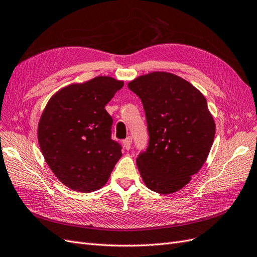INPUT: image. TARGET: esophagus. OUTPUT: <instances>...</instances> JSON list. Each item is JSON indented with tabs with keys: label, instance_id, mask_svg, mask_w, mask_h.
Returning <instances> with one entry per match:
<instances>
[{
	"label": "esophagus",
	"instance_id": "obj_1",
	"mask_svg": "<svg viewBox=\"0 0 257 257\" xmlns=\"http://www.w3.org/2000/svg\"><path fill=\"white\" fill-rule=\"evenodd\" d=\"M122 144H123V148L126 150H130L131 149V144H133V139H131L130 137H128L127 139H124L122 141Z\"/></svg>",
	"mask_w": 257,
	"mask_h": 257
}]
</instances>
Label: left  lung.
Masks as SVG:
<instances>
[{"label":"left lung","instance_id":"8db88e82","mask_svg":"<svg viewBox=\"0 0 257 257\" xmlns=\"http://www.w3.org/2000/svg\"><path fill=\"white\" fill-rule=\"evenodd\" d=\"M128 88L141 98L150 141L137 157L143 182L154 192L179 191L202 168L215 137L206 98L193 84L166 71L134 79Z\"/></svg>","mask_w":257,"mask_h":257}]
</instances>
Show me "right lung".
<instances>
[{
  "mask_svg": "<svg viewBox=\"0 0 257 257\" xmlns=\"http://www.w3.org/2000/svg\"><path fill=\"white\" fill-rule=\"evenodd\" d=\"M123 81L97 76L70 83L51 96L38 123V141L63 185L93 192L107 182L121 148L110 139L113 119L105 109Z\"/></svg>",
  "mask_w": 257,
  "mask_h": 257,
  "instance_id": "obj_1",
  "label": "right lung"
}]
</instances>
